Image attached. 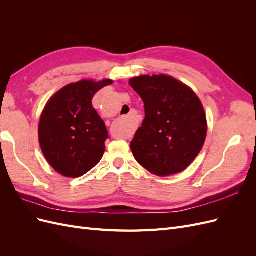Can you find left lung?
I'll return each instance as SVG.
<instances>
[{
  "label": "left lung",
  "mask_w": 256,
  "mask_h": 256,
  "mask_svg": "<svg viewBox=\"0 0 256 256\" xmlns=\"http://www.w3.org/2000/svg\"><path fill=\"white\" fill-rule=\"evenodd\" d=\"M144 102L145 118L130 143L136 160L157 176L187 168L204 145L207 120L202 102L187 85L166 74L129 81Z\"/></svg>",
  "instance_id": "8db88e82"
}]
</instances>
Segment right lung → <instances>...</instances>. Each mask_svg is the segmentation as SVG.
<instances>
[{"label": "right lung", "instance_id": "right-lung-1", "mask_svg": "<svg viewBox=\"0 0 256 256\" xmlns=\"http://www.w3.org/2000/svg\"><path fill=\"white\" fill-rule=\"evenodd\" d=\"M112 80H82L68 84L46 104L38 126L46 159L66 177L86 174L102 160L109 134L92 108L95 94Z\"/></svg>", "mask_w": 256, "mask_h": 256}]
</instances>
